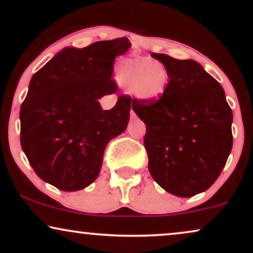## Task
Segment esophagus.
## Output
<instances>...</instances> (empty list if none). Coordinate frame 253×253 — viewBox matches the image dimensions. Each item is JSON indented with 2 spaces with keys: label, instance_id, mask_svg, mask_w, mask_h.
Segmentation results:
<instances>
[{
  "label": "esophagus",
  "instance_id": "obj_1",
  "mask_svg": "<svg viewBox=\"0 0 253 253\" xmlns=\"http://www.w3.org/2000/svg\"><path fill=\"white\" fill-rule=\"evenodd\" d=\"M130 115H131V119H136V114H134V112L132 109H131V112H130Z\"/></svg>",
  "mask_w": 253,
  "mask_h": 253
}]
</instances>
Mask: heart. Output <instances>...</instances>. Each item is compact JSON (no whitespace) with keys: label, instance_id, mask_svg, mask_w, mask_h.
Listing matches in <instances>:
<instances>
[{"label":"heart","instance_id":"heart-1","mask_svg":"<svg viewBox=\"0 0 253 253\" xmlns=\"http://www.w3.org/2000/svg\"><path fill=\"white\" fill-rule=\"evenodd\" d=\"M115 79L130 96L144 105L164 99L169 85V74L160 62L150 57L126 58L115 68Z\"/></svg>","mask_w":253,"mask_h":253}]
</instances>
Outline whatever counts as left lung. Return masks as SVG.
I'll return each instance as SVG.
<instances>
[{"mask_svg":"<svg viewBox=\"0 0 253 253\" xmlns=\"http://www.w3.org/2000/svg\"><path fill=\"white\" fill-rule=\"evenodd\" d=\"M151 55L167 69V93L153 105L132 100V109L147 126L152 177L167 192L188 198L206 191L222 171L233 147V113L222 86L198 62Z\"/></svg>","mask_w":253,"mask_h":253,"instance_id":"1","label":"left lung"}]
</instances>
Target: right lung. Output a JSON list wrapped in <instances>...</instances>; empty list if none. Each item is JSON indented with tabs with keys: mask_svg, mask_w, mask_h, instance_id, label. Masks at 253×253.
Returning <instances> with one entry per match:
<instances>
[{
	"mask_svg": "<svg viewBox=\"0 0 253 253\" xmlns=\"http://www.w3.org/2000/svg\"><path fill=\"white\" fill-rule=\"evenodd\" d=\"M130 47L126 38L65 47L31 78L20 144L42 181L78 191L99 176L107 144L126 129L131 100L121 96L110 110L98 100L115 92L114 60Z\"/></svg>",
	"mask_w": 253,
	"mask_h": 253,
	"instance_id": "right-lung-1",
	"label": "right lung"
}]
</instances>
